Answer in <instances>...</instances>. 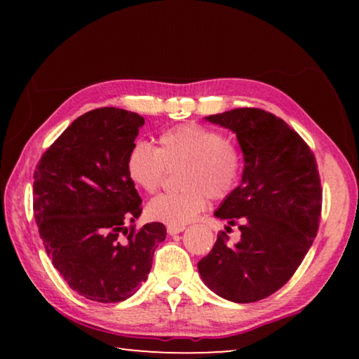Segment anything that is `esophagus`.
Returning a JSON list of instances; mask_svg holds the SVG:
<instances>
[{
  "instance_id": "1",
  "label": "esophagus",
  "mask_w": 359,
  "mask_h": 359,
  "mask_svg": "<svg viewBox=\"0 0 359 359\" xmlns=\"http://www.w3.org/2000/svg\"><path fill=\"white\" fill-rule=\"evenodd\" d=\"M182 231H185V224H168V234L169 236L180 234Z\"/></svg>"
}]
</instances>
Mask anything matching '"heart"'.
Masks as SVG:
<instances>
[{
    "instance_id": "b5f03b06",
    "label": "heart",
    "mask_w": 359,
    "mask_h": 359,
    "mask_svg": "<svg viewBox=\"0 0 359 359\" xmlns=\"http://www.w3.org/2000/svg\"><path fill=\"white\" fill-rule=\"evenodd\" d=\"M158 149L137 141L126 155V174L137 188L154 193L165 179L166 168L184 166L180 191L163 193L147 205L151 220L187 224L214 199L229 196L242 179L244 156L223 133L201 125H182L161 133Z\"/></svg>"
}]
</instances>
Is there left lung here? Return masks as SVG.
I'll return each instance as SVG.
<instances>
[{
    "instance_id": "obj_1",
    "label": "left lung",
    "mask_w": 359,
    "mask_h": 359,
    "mask_svg": "<svg viewBox=\"0 0 359 359\" xmlns=\"http://www.w3.org/2000/svg\"><path fill=\"white\" fill-rule=\"evenodd\" d=\"M205 120L234 133L244 171L239 187L214 212L228 222L226 231L239 224L241 241L229 245L222 231L198 263L199 276L223 299H264L290 280L317 236V161L302 137L274 114L241 107Z\"/></svg>"
}]
</instances>
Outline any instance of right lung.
<instances>
[{
	"label": "right lung",
	"mask_w": 359,
	"mask_h": 359,
	"mask_svg": "<svg viewBox=\"0 0 359 359\" xmlns=\"http://www.w3.org/2000/svg\"><path fill=\"white\" fill-rule=\"evenodd\" d=\"M144 123L125 109H95L72 121L36 166L39 236L55 269L87 299H128L147 280L154 252L166 239L158 222L137 233L126 228L142 212L125 163Z\"/></svg>",
	"instance_id": "add662e5"
}]
</instances>
